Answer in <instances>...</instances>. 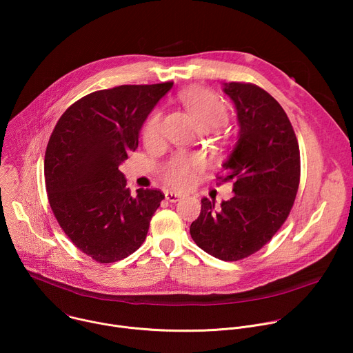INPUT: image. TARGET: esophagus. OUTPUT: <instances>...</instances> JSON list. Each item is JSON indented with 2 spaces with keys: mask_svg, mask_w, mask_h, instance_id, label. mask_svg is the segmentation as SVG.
<instances>
[{
  "mask_svg": "<svg viewBox=\"0 0 353 353\" xmlns=\"http://www.w3.org/2000/svg\"><path fill=\"white\" fill-rule=\"evenodd\" d=\"M165 196H166L169 203H176V201H179L181 198V194H177V192H173V191H166Z\"/></svg>",
  "mask_w": 353,
  "mask_h": 353,
  "instance_id": "34e87169",
  "label": "esophagus"
}]
</instances>
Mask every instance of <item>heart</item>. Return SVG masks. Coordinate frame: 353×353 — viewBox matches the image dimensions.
Wrapping results in <instances>:
<instances>
[{
  "mask_svg": "<svg viewBox=\"0 0 353 353\" xmlns=\"http://www.w3.org/2000/svg\"><path fill=\"white\" fill-rule=\"evenodd\" d=\"M183 105L195 119L199 127L215 128L223 125L228 121V108L226 103L216 94L203 90L190 89L180 96ZM163 130V117L159 110L154 112L148 119L142 138L146 145H155ZM204 169V162L195 155H174L161 168V179L173 188H187L190 187L196 173Z\"/></svg>",
  "mask_w": 353,
  "mask_h": 353,
  "instance_id": "b5f03b06",
  "label": "heart"
}]
</instances>
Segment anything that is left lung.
Segmentation results:
<instances>
[{
	"label": "left lung",
	"instance_id": "8db88e82",
	"mask_svg": "<svg viewBox=\"0 0 353 353\" xmlns=\"http://www.w3.org/2000/svg\"><path fill=\"white\" fill-rule=\"evenodd\" d=\"M240 125L239 139L225 174L233 181V196L215 207L201 199V214L190 234L205 253L223 261H239L263 248L288 219L300 183V150L293 127L276 100L248 82H229Z\"/></svg>",
	"mask_w": 353,
	"mask_h": 353
}]
</instances>
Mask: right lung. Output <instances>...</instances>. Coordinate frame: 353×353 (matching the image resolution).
Segmentation results:
<instances>
[{
    "mask_svg": "<svg viewBox=\"0 0 353 353\" xmlns=\"http://www.w3.org/2000/svg\"><path fill=\"white\" fill-rule=\"evenodd\" d=\"M173 82L121 85L92 92L57 121L44 155L52 211L83 254L100 264L120 261L141 247L165 194L132 195L119 170L159 99Z\"/></svg>",
    "mask_w": 353,
    "mask_h": 353,
    "instance_id": "1",
    "label": "right lung"
}]
</instances>
